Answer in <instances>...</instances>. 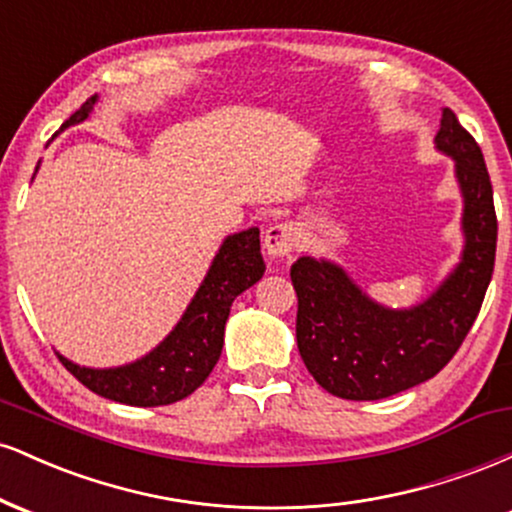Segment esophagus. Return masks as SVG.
<instances>
[{
    "instance_id": "obj_1",
    "label": "esophagus",
    "mask_w": 512,
    "mask_h": 512,
    "mask_svg": "<svg viewBox=\"0 0 512 512\" xmlns=\"http://www.w3.org/2000/svg\"><path fill=\"white\" fill-rule=\"evenodd\" d=\"M298 243V228L291 221L274 223L264 233V250L269 257H286L291 255Z\"/></svg>"
}]
</instances>
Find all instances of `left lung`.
Segmentation results:
<instances>
[{
    "label": "left lung",
    "mask_w": 512,
    "mask_h": 512,
    "mask_svg": "<svg viewBox=\"0 0 512 512\" xmlns=\"http://www.w3.org/2000/svg\"><path fill=\"white\" fill-rule=\"evenodd\" d=\"M436 146L455 158L464 250L424 303L385 308L327 260L301 257L291 267L298 351L317 385L334 397L370 402L426 383L457 354L484 303L498 238L489 170L479 144L450 108H443Z\"/></svg>",
    "instance_id": "obj_1"
}]
</instances>
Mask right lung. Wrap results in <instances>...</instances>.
Wrapping results in <instances>:
<instances>
[{"instance_id":"add662e5","label":"right lung","mask_w":512,"mask_h":512,"mask_svg":"<svg viewBox=\"0 0 512 512\" xmlns=\"http://www.w3.org/2000/svg\"><path fill=\"white\" fill-rule=\"evenodd\" d=\"M96 98H88L62 129L84 122L96 105ZM262 274L260 228L233 233L223 240L175 330L151 354L129 366L103 370L76 366L69 358L57 356L81 385L113 402L132 407H163L180 402L209 378L221 356L223 330L233 301L260 281Z\"/></svg>"}]
</instances>
